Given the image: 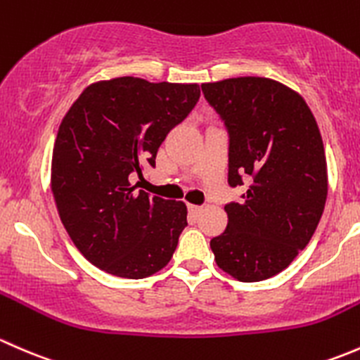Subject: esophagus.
<instances>
[{
    "mask_svg": "<svg viewBox=\"0 0 360 360\" xmlns=\"http://www.w3.org/2000/svg\"><path fill=\"white\" fill-rule=\"evenodd\" d=\"M187 207H188V211H191L192 214H195V213H199V211H201V206H198V205H187Z\"/></svg>",
    "mask_w": 360,
    "mask_h": 360,
    "instance_id": "1",
    "label": "esophagus"
}]
</instances>
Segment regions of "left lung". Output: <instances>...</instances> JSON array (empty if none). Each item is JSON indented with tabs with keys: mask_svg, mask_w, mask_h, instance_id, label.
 Returning <instances> with one entry per match:
<instances>
[{
	"mask_svg": "<svg viewBox=\"0 0 360 360\" xmlns=\"http://www.w3.org/2000/svg\"><path fill=\"white\" fill-rule=\"evenodd\" d=\"M229 135V224L211 239L217 265L243 283L283 272L316 232L328 198V166L312 110L269 77L201 84Z\"/></svg>",
	"mask_w": 360,
	"mask_h": 360,
	"instance_id": "left-lung-1",
	"label": "left lung"
}]
</instances>
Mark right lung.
Instances as JSON below:
<instances>
[{
  "instance_id": "add662e5",
  "label": "right lung",
  "mask_w": 360,
  "mask_h": 360,
  "mask_svg": "<svg viewBox=\"0 0 360 360\" xmlns=\"http://www.w3.org/2000/svg\"><path fill=\"white\" fill-rule=\"evenodd\" d=\"M198 84L116 77L90 84L58 128L51 191L65 231L88 262L143 279L172 260L187 207L131 185L169 129L191 114Z\"/></svg>"
}]
</instances>
